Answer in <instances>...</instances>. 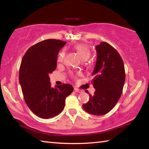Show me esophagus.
<instances>
[{"mask_svg": "<svg viewBox=\"0 0 149 149\" xmlns=\"http://www.w3.org/2000/svg\"><path fill=\"white\" fill-rule=\"evenodd\" d=\"M74 90H75V92H77V93H81L82 92V90H81L78 89V88H74Z\"/></svg>", "mask_w": 149, "mask_h": 149, "instance_id": "34e87169", "label": "esophagus"}]
</instances>
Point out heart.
<instances>
[{
    "mask_svg": "<svg viewBox=\"0 0 149 149\" xmlns=\"http://www.w3.org/2000/svg\"><path fill=\"white\" fill-rule=\"evenodd\" d=\"M74 49L76 50L77 53L81 56V59L83 60H86L90 58L91 54V51L89 47H88L86 45L83 43H79L75 45L74 47ZM65 56V52L64 51H61L58 54V61L59 62L63 61V58ZM73 77H74L73 76Z\"/></svg>",
    "mask_w": 149,
    "mask_h": 149,
    "instance_id": "b5f03b06",
    "label": "heart"
}]
</instances>
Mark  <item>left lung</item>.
<instances>
[{"label":"left lung","instance_id":"obj_1","mask_svg":"<svg viewBox=\"0 0 149 149\" xmlns=\"http://www.w3.org/2000/svg\"><path fill=\"white\" fill-rule=\"evenodd\" d=\"M97 61L91 83L95 91L83 109L94 115L109 112L118 102L125 80L124 65L117 50L105 42L96 46ZM88 93V91L86 90Z\"/></svg>","mask_w":149,"mask_h":149}]
</instances>
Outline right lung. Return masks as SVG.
Masks as SVG:
<instances>
[{
  "mask_svg": "<svg viewBox=\"0 0 149 149\" xmlns=\"http://www.w3.org/2000/svg\"><path fill=\"white\" fill-rule=\"evenodd\" d=\"M65 44L59 40H43L31 47L22 58L19 82L25 102L40 118L59 115L64 109L66 97L74 90L69 84L52 88L49 77L56 70L58 53Z\"/></svg>",
  "mask_w": 149,
  "mask_h": 149,
  "instance_id": "1",
  "label": "right lung"
}]
</instances>
